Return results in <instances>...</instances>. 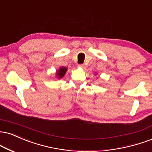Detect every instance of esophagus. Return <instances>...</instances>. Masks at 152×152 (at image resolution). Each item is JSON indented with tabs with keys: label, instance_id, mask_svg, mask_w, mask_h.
I'll return each mask as SVG.
<instances>
[{
	"label": "esophagus",
	"instance_id": "34e87169",
	"mask_svg": "<svg viewBox=\"0 0 152 152\" xmlns=\"http://www.w3.org/2000/svg\"><path fill=\"white\" fill-rule=\"evenodd\" d=\"M78 68H81V69H85L86 68V65L85 64H79L78 66Z\"/></svg>",
	"mask_w": 152,
	"mask_h": 152
}]
</instances>
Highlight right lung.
I'll return each instance as SVG.
<instances>
[{"instance_id":"right-lung-1","label":"right lung","mask_w":152,"mask_h":152,"mask_svg":"<svg viewBox=\"0 0 152 152\" xmlns=\"http://www.w3.org/2000/svg\"><path fill=\"white\" fill-rule=\"evenodd\" d=\"M67 71V68L66 67H60L58 69V70L56 71V77L57 78H61L64 77L66 72Z\"/></svg>"}]
</instances>
